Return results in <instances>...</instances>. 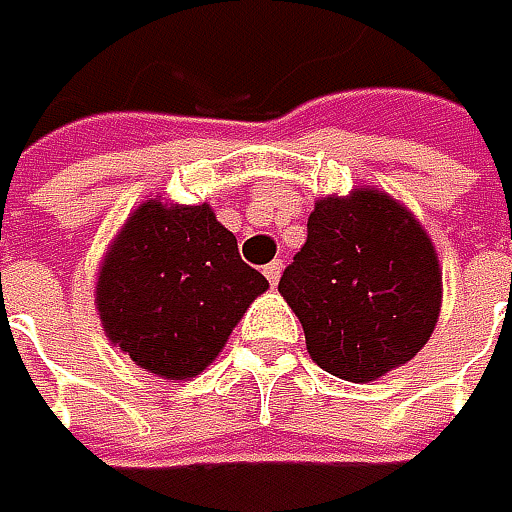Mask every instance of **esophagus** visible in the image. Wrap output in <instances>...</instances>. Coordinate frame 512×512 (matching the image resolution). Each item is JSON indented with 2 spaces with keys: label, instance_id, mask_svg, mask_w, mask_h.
Instances as JSON below:
<instances>
[{
  "label": "esophagus",
  "instance_id": "obj_1",
  "mask_svg": "<svg viewBox=\"0 0 512 512\" xmlns=\"http://www.w3.org/2000/svg\"><path fill=\"white\" fill-rule=\"evenodd\" d=\"M281 269H284V263H281V260H272V263H266V266H263V275H266V281H269L272 286L278 284Z\"/></svg>",
  "mask_w": 512,
  "mask_h": 512
}]
</instances>
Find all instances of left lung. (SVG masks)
<instances>
[{
  "label": "left lung",
  "instance_id": "1",
  "mask_svg": "<svg viewBox=\"0 0 512 512\" xmlns=\"http://www.w3.org/2000/svg\"><path fill=\"white\" fill-rule=\"evenodd\" d=\"M318 368L371 382L429 342L440 313V263L420 223L391 196L359 188L327 196L307 243L281 275Z\"/></svg>",
  "mask_w": 512,
  "mask_h": 512
}]
</instances>
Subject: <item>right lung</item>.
<instances>
[{
	"instance_id": "add662e5",
	"label": "right lung",
	"mask_w": 512,
	"mask_h": 512,
	"mask_svg": "<svg viewBox=\"0 0 512 512\" xmlns=\"http://www.w3.org/2000/svg\"><path fill=\"white\" fill-rule=\"evenodd\" d=\"M266 286L208 205L150 199L104 257L98 313L112 345L136 365L188 379L208 368Z\"/></svg>"
}]
</instances>
